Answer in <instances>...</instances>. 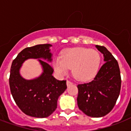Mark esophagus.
Returning a JSON list of instances; mask_svg holds the SVG:
<instances>
[{"mask_svg":"<svg viewBox=\"0 0 131 131\" xmlns=\"http://www.w3.org/2000/svg\"><path fill=\"white\" fill-rule=\"evenodd\" d=\"M72 84H73V83H72L71 82H70V81H67V86H71Z\"/></svg>","mask_w":131,"mask_h":131,"instance_id":"1","label":"esophagus"}]
</instances>
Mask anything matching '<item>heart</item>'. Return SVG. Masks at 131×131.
<instances>
[{"mask_svg": "<svg viewBox=\"0 0 131 131\" xmlns=\"http://www.w3.org/2000/svg\"><path fill=\"white\" fill-rule=\"evenodd\" d=\"M101 61L100 53L94 49L85 47H76L66 49L61 58H56L53 67L58 73L64 75L69 69L76 80L86 82L95 77L99 69Z\"/></svg>", "mask_w": 131, "mask_h": 131, "instance_id": "1", "label": "heart"}]
</instances>
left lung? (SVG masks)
Here are the masks:
<instances>
[{
  "label": "left lung",
  "mask_w": 131,
  "mask_h": 131,
  "mask_svg": "<svg viewBox=\"0 0 131 131\" xmlns=\"http://www.w3.org/2000/svg\"><path fill=\"white\" fill-rule=\"evenodd\" d=\"M103 54L104 61L90 82L79 84L78 107L92 118H101L109 114L118 99L121 88V77L118 61L104 46L95 45Z\"/></svg>",
  "instance_id": "obj_1"
}]
</instances>
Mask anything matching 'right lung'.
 <instances>
[{
	"instance_id": "obj_1",
	"label": "right lung",
	"mask_w": 131,
	"mask_h": 131,
	"mask_svg": "<svg viewBox=\"0 0 131 131\" xmlns=\"http://www.w3.org/2000/svg\"><path fill=\"white\" fill-rule=\"evenodd\" d=\"M51 46L39 44L26 47L18 53L11 64L9 86L13 99L24 114L35 118L50 116L57 108L58 97L67 89L66 81L53 78V69L47 62L52 61ZM28 59H38L43 70L39 77L32 80H26L20 74L21 66Z\"/></svg>"
}]
</instances>
